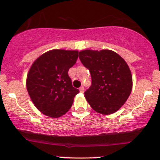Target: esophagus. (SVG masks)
Here are the masks:
<instances>
[{"label": "esophagus", "mask_w": 160, "mask_h": 160, "mask_svg": "<svg viewBox=\"0 0 160 160\" xmlns=\"http://www.w3.org/2000/svg\"><path fill=\"white\" fill-rule=\"evenodd\" d=\"M80 89V92H84V87H83V86H81V87H80V89Z\"/></svg>", "instance_id": "1"}]
</instances>
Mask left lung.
Segmentation results:
<instances>
[{
	"mask_svg": "<svg viewBox=\"0 0 160 160\" xmlns=\"http://www.w3.org/2000/svg\"><path fill=\"white\" fill-rule=\"evenodd\" d=\"M79 58L91 74L92 85L84 92L89 105L101 114L118 111L132 89V77L127 63L108 49L82 50Z\"/></svg>",
	"mask_w": 160,
	"mask_h": 160,
	"instance_id": "1",
	"label": "left lung"
}]
</instances>
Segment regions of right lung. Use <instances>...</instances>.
Masks as SVG:
<instances>
[{
  "label": "right lung",
  "instance_id": "right-lung-1",
  "mask_svg": "<svg viewBox=\"0 0 160 160\" xmlns=\"http://www.w3.org/2000/svg\"><path fill=\"white\" fill-rule=\"evenodd\" d=\"M78 58L77 50L53 49L32 64L27 76V90L35 107L44 115L57 118L72 106L79 89L73 87L68 73Z\"/></svg>",
  "mask_w": 160,
  "mask_h": 160
}]
</instances>
